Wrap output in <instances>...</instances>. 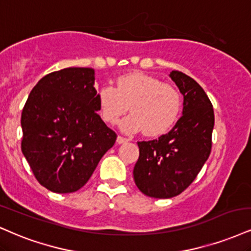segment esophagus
Wrapping results in <instances>:
<instances>
[{"instance_id": "esophagus-1", "label": "esophagus", "mask_w": 251, "mask_h": 251, "mask_svg": "<svg viewBox=\"0 0 251 251\" xmlns=\"http://www.w3.org/2000/svg\"><path fill=\"white\" fill-rule=\"evenodd\" d=\"M127 139L126 138H123V137H120V135H118L117 137V144H119V145H122V144H125V143H127Z\"/></svg>"}]
</instances>
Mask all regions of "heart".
Wrapping results in <instances>:
<instances>
[{
	"instance_id": "obj_1",
	"label": "heart",
	"mask_w": 251,
	"mask_h": 251,
	"mask_svg": "<svg viewBox=\"0 0 251 251\" xmlns=\"http://www.w3.org/2000/svg\"><path fill=\"white\" fill-rule=\"evenodd\" d=\"M97 100L101 118L111 125L117 124L129 106L131 114L120 122V131L125 134L144 131L147 137L170 131L182 106L180 92L174 86L139 71L120 76L117 87L102 86Z\"/></svg>"
}]
</instances>
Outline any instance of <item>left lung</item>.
Instances as JSON below:
<instances>
[{
  "instance_id": "8db88e82",
  "label": "left lung",
  "mask_w": 251,
  "mask_h": 251,
  "mask_svg": "<svg viewBox=\"0 0 251 251\" xmlns=\"http://www.w3.org/2000/svg\"><path fill=\"white\" fill-rule=\"evenodd\" d=\"M171 79L183 96L182 116L167 134L138 143L139 159L133 170L135 185L145 195L170 199L194 181L212 150L214 110L196 81L180 71Z\"/></svg>"
}]
</instances>
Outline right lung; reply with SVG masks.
Returning a JSON list of instances; mask_svg holds the SVG:
<instances>
[{
    "label": "right lung",
    "mask_w": 251,
    "mask_h": 251,
    "mask_svg": "<svg viewBox=\"0 0 251 251\" xmlns=\"http://www.w3.org/2000/svg\"><path fill=\"white\" fill-rule=\"evenodd\" d=\"M95 70L66 68L42 78L21 117L22 153L45 188L65 194L89 181L117 134L102 122Z\"/></svg>",
    "instance_id": "right-lung-1"
}]
</instances>
